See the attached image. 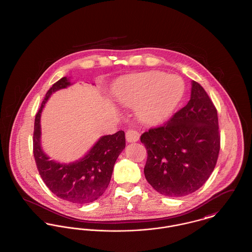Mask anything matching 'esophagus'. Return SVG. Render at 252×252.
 <instances>
[{"instance_id": "1", "label": "esophagus", "mask_w": 252, "mask_h": 252, "mask_svg": "<svg viewBox=\"0 0 252 252\" xmlns=\"http://www.w3.org/2000/svg\"><path fill=\"white\" fill-rule=\"evenodd\" d=\"M125 137H126V140L128 142H135L139 139L140 134L135 130H128L125 133Z\"/></svg>"}]
</instances>
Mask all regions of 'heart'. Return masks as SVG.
<instances>
[{
  "mask_svg": "<svg viewBox=\"0 0 252 252\" xmlns=\"http://www.w3.org/2000/svg\"><path fill=\"white\" fill-rule=\"evenodd\" d=\"M185 83L176 75L159 71L137 74L124 79L115 90L123 104L136 107L138 118L149 124L166 120L183 98Z\"/></svg>",
  "mask_w": 252,
  "mask_h": 252,
  "instance_id": "1",
  "label": "heart"
}]
</instances>
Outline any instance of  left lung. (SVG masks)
Masks as SVG:
<instances>
[{
    "label": "left lung",
    "instance_id": "left-lung-1",
    "mask_svg": "<svg viewBox=\"0 0 252 252\" xmlns=\"http://www.w3.org/2000/svg\"><path fill=\"white\" fill-rule=\"evenodd\" d=\"M140 141L147 150L145 178L160 194L179 197L201 188L220 149L218 112L205 90L192 81L188 104Z\"/></svg>",
    "mask_w": 252,
    "mask_h": 252
}]
</instances>
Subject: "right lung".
<instances>
[{
  "label": "right lung",
  "instance_id": "obj_1",
  "mask_svg": "<svg viewBox=\"0 0 252 252\" xmlns=\"http://www.w3.org/2000/svg\"><path fill=\"white\" fill-rule=\"evenodd\" d=\"M68 86V79L63 77L46 93L34 119L33 157L40 177L53 193L75 204H87L98 199L107 189L115 160L125 148V134L118 131L101 137L84 158L75 162L63 164L49 160L40 146V114L50 95Z\"/></svg>",
  "mask_w": 252,
  "mask_h": 252
}]
</instances>
